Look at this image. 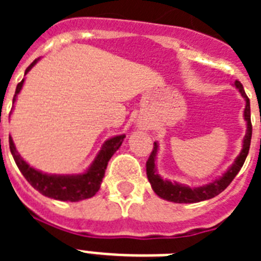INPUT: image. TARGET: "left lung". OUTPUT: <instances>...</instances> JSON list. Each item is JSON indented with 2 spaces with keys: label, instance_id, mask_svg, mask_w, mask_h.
<instances>
[{
  "label": "left lung",
  "instance_id": "8db88e82",
  "mask_svg": "<svg viewBox=\"0 0 261 261\" xmlns=\"http://www.w3.org/2000/svg\"><path fill=\"white\" fill-rule=\"evenodd\" d=\"M235 86L238 87L243 98L246 99V108H244V119L247 120V133L244 136L243 141V149H242L241 154L234 162V165L225 172L222 177H220L218 180L209 183L206 186L197 187V188H190V187H184L180 184L171 183L168 180H163L158 176L155 172V154L158 145L154 142L153 151L150 153L149 158L146 161V174L147 179L150 181L151 188L154 192L162 197V199L168 200L172 202H179V204H192V202L204 201V200H209L214 196L220 195L222 191H225L229 184L234 180V177L238 175L241 171L242 166H243L244 161L247 158V154L250 151L251 145V137H252V124H251V110H250V99L246 95L243 89V85L239 81H235Z\"/></svg>",
  "mask_w": 261,
  "mask_h": 261
}]
</instances>
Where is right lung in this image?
Here are the masks:
<instances>
[{
  "mask_svg": "<svg viewBox=\"0 0 261 261\" xmlns=\"http://www.w3.org/2000/svg\"><path fill=\"white\" fill-rule=\"evenodd\" d=\"M36 61L32 62L31 65L26 69V73L35 65ZM22 80L19 84L17 85V90H15V95H14L13 103L15 102V96L19 94L20 89L23 86ZM125 136H116V137L111 138L103 145L102 150L98 154L91 167L87 170L85 174L82 175H66V176H57V175H47L41 174L40 171L35 170V168L30 167L22 156L18 154L15 150V146L13 144L11 137H9V146H10L11 155H13L14 161L17 163L18 168L20 170L22 175L26 177V180L31 184L36 191L41 193V195L50 197V199L60 200V201H80V200L90 199L93 197L100 188V183H102L103 177H105L106 168H107L108 161L111 156L114 155L115 151L120 147V145L123 144V140Z\"/></svg>",
  "mask_w": 261,
  "mask_h": 261,
  "instance_id": "right-lung-1",
  "label": "right lung"
}]
</instances>
